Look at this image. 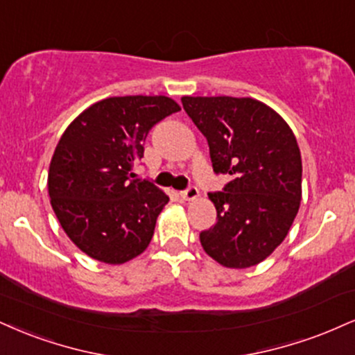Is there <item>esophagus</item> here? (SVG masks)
<instances>
[{
  "label": "esophagus",
  "mask_w": 355,
  "mask_h": 355,
  "mask_svg": "<svg viewBox=\"0 0 355 355\" xmlns=\"http://www.w3.org/2000/svg\"><path fill=\"white\" fill-rule=\"evenodd\" d=\"M180 196H182V200H185V202H191V200L198 198L200 191H198V189H196V187H190V189L180 191Z\"/></svg>",
  "instance_id": "obj_1"
}]
</instances>
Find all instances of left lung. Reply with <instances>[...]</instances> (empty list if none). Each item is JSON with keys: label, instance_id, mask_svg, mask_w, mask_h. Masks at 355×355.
Masks as SVG:
<instances>
[{"label": "left lung", "instance_id": "obj_1", "mask_svg": "<svg viewBox=\"0 0 355 355\" xmlns=\"http://www.w3.org/2000/svg\"><path fill=\"white\" fill-rule=\"evenodd\" d=\"M182 104L207 137L213 172L230 177L223 191L208 193L216 223L200 243L221 266H254L283 243L300 210L296 137L276 110L251 97L185 96Z\"/></svg>", "mask_w": 355, "mask_h": 355}]
</instances>
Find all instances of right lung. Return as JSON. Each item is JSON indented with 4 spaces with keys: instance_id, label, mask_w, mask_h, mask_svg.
Listing matches in <instances>:
<instances>
[{
    "instance_id": "1",
    "label": "right lung",
    "mask_w": 355,
    "mask_h": 355,
    "mask_svg": "<svg viewBox=\"0 0 355 355\" xmlns=\"http://www.w3.org/2000/svg\"><path fill=\"white\" fill-rule=\"evenodd\" d=\"M180 105L165 96L99 101L69 123L49 165L48 190L71 241L97 261L122 264L144 253L168 196L135 178L147 134Z\"/></svg>"
}]
</instances>
